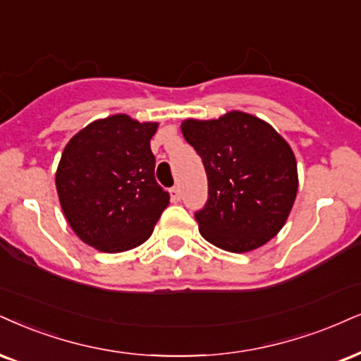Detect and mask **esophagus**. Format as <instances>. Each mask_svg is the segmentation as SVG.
Here are the masks:
<instances>
[{
    "instance_id": "1",
    "label": "esophagus",
    "mask_w": 361,
    "mask_h": 361,
    "mask_svg": "<svg viewBox=\"0 0 361 361\" xmlns=\"http://www.w3.org/2000/svg\"><path fill=\"white\" fill-rule=\"evenodd\" d=\"M171 197H172L173 202L180 201V189H179V185H173V188L171 189Z\"/></svg>"
}]
</instances>
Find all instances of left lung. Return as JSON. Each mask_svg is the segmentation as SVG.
<instances>
[{"instance_id": "obj_1", "label": "left lung", "mask_w": 361, "mask_h": 361, "mask_svg": "<svg viewBox=\"0 0 361 361\" xmlns=\"http://www.w3.org/2000/svg\"><path fill=\"white\" fill-rule=\"evenodd\" d=\"M180 130L207 173V202L195 212L202 238L229 252L274 238L298 192L288 142L264 120L238 110L217 120H184Z\"/></svg>"}]
</instances>
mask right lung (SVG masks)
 <instances>
[{"label": "right lung", "instance_id": "right-lung-1", "mask_svg": "<svg viewBox=\"0 0 361 361\" xmlns=\"http://www.w3.org/2000/svg\"><path fill=\"white\" fill-rule=\"evenodd\" d=\"M159 123L117 114L72 137L56 169V190L75 234L104 252L140 246L169 206L155 180L150 139Z\"/></svg>", "mask_w": 361, "mask_h": 361}]
</instances>
